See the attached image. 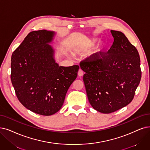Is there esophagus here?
Listing matches in <instances>:
<instances>
[{"label":"esophagus","mask_w":150,"mask_h":150,"mask_svg":"<svg viewBox=\"0 0 150 150\" xmlns=\"http://www.w3.org/2000/svg\"><path fill=\"white\" fill-rule=\"evenodd\" d=\"M77 74H78V76L79 77H81V76H82L83 75V72L82 71V69H79V71H78V73H77Z\"/></svg>","instance_id":"1"}]
</instances>
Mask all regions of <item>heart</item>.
<instances>
[{
  "label": "heart",
  "instance_id": "obj_1",
  "mask_svg": "<svg viewBox=\"0 0 150 150\" xmlns=\"http://www.w3.org/2000/svg\"><path fill=\"white\" fill-rule=\"evenodd\" d=\"M98 42V39L97 38H92L87 40L86 42L81 45H76L73 47V51L77 55H83L88 52ZM106 45L104 43H100L95 50L89 55L90 61H96L99 59L103 55L105 51Z\"/></svg>",
  "mask_w": 150,
  "mask_h": 150
}]
</instances>
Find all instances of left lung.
<instances>
[{"mask_svg":"<svg viewBox=\"0 0 150 150\" xmlns=\"http://www.w3.org/2000/svg\"><path fill=\"white\" fill-rule=\"evenodd\" d=\"M114 41L102 58L81 62L89 103L100 112L108 114L133 100L141 79L140 56L136 48L120 31L111 30Z\"/></svg>","mask_w":150,"mask_h":150,"instance_id":"8db88e82","label":"left lung"}]
</instances>
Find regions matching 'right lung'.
<instances>
[{
  "label": "right lung",
  "instance_id": "right-lung-1",
  "mask_svg": "<svg viewBox=\"0 0 150 150\" xmlns=\"http://www.w3.org/2000/svg\"><path fill=\"white\" fill-rule=\"evenodd\" d=\"M56 35L45 29L29 33L11 59V81L18 99L29 110L44 116L61 109L79 69L56 62L50 45Z\"/></svg>",
  "mask_w": 150,
  "mask_h": 150
}]
</instances>
